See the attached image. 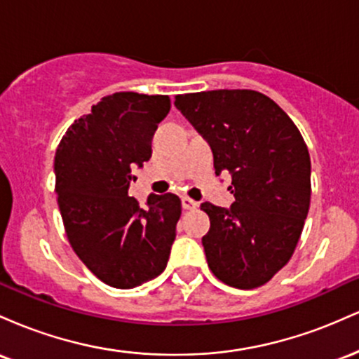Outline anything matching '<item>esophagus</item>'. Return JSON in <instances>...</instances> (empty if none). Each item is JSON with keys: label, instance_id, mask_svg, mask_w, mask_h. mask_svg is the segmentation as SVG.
<instances>
[{"label": "esophagus", "instance_id": "esophagus-1", "mask_svg": "<svg viewBox=\"0 0 359 359\" xmlns=\"http://www.w3.org/2000/svg\"><path fill=\"white\" fill-rule=\"evenodd\" d=\"M182 208L184 209H196L197 203H196V201L189 199V197H182Z\"/></svg>", "mask_w": 359, "mask_h": 359}]
</instances>
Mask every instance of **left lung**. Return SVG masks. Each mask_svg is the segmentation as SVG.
<instances>
[{
	"instance_id": "1",
	"label": "left lung",
	"mask_w": 359,
	"mask_h": 359,
	"mask_svg": "<svg viewBox=\"0 0 359 359\" xmlns=\"http://www.w3.org/2000/svg\"><path fill=\"white\" fill-rule=\"evenodd\" d=\"M211 147L216 175L231 174L234 203H204L209 269L243 290L266 283L294 255L311 204V156L287 113L265 94L219 89L175 96Z\"/></svg>"
}]
</instances>
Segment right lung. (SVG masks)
Segmentation results:
<instances>
[{
	"label": "right lung",
	"mask_w": 359,
	"mask_h": 359,
	"mask_svg": "<svg viewBox=\"0 0 359 359\" xmlns=\"http://www.w3.org/2000/svg\"><path fill=\"white\" fill-rule=\"evenodd\" d=\"M170 111L168 96L114 93L76 119L53 162L69 243L88 269L114 288H133L165 270L180 217L175 194H150L147 209L128 196L135 167Z\"/></svg>",
	"instance_id": "right-lung-1"
}]
</instances>
